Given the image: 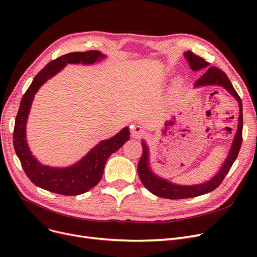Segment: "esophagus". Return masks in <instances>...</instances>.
<instances>
[{"label":"esophagus","mask_w":257,"mask_h":257,"mask_svg":"<svg viewBox=\"0 0 257 257\" xmlns=\"http://www.w3.org/2000/svg\"><path fill=\"white\" fill-rule=\"evenodd\" d=\"M145 135V131L139 125H132V136L138 139Z\"/></svg>","instance_id":"obj_1"}]
</instances>
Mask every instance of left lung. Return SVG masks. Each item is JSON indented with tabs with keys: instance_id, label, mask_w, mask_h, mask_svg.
I'll return each mask as SVG.
<instances>
[{
	"instance_id": "1",
	"label": "left lung",
	"mask_w": 257,
	"mask_h": 257,
	"mask_svg": "<svg viewBox=\"0 0 257 257\" xmlns=\"http://www.w3.org/2000/svg\"><path fill=\"white\" fill-rule=\"evenodd\" d=\"M184 57L186 61L189 62L190 67L192 71L196 72L200 69L207 68L209 66L208 62H206L203 58H200L196 54H194L192 51L184 52ZM207 85H220L226 90L229 94H231L236 98L239 104V118H238V127L232 145L230 147V150L226 160L224 161L221 169L217 172V174L210 179V180L200 183V184H193V185H180L170 182L164 178H161L158 175H155L150 167V155H149V148H148L145 141H142L143 146V154L142 158L139 160L137 172L138 176L141 178V181L145 185V188L149 190L154 195L163 198L168 199H182V198H190V197H196L199 195H204L209 192L215 190L219 186L222 181L224 180L225 176L229 172L230 167L236 161L239 150L242 144V102L239 97L238 93L232 87L231 82L229 81L228 77L226 76L223 71L217 67L211 66L209 67L204 75L195 82L194 87L200 88V87H207Z\"/></svg>"
}]
</instances>
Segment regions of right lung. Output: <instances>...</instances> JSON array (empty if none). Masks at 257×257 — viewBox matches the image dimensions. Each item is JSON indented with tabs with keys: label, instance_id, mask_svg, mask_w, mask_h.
I'll list each match as a JSON object with an SVG mask.
<instances>
[{
	"label": "right lung",
	"instance_id": "right-lung-1",
	"mask_svg": "<svg viewBox=\"0 0 257 257\" xmlns=\"http://www.w3.org/2000/svg\"><path fill=\"white\" fill-rule=\"evenodd\" d=\"M104 58L105 54L97 50L64 54L46 65L34 77L32 83L22 96L15 121L13 142L23 170L36 186L66 196H75L88 192L102 179L108 158L130 139V131L126 126L113 137L97 144L79 162L72 166L62 168L43 165L36 160L28 146L26 134L27 121L31 105L38 89L51 77L57 75L66 64H93Z\"/></svg>",
	"mask_w": 257,
	"mask_h": 257
}]
</instances>
